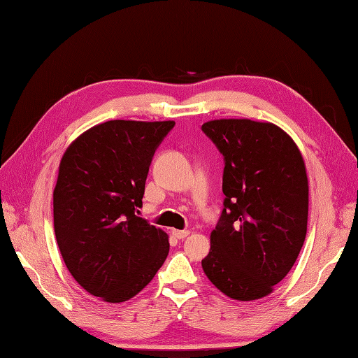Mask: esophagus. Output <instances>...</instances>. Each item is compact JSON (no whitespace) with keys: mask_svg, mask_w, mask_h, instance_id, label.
<instances>
[{"mask_svg":"<svg viewBox=\"0 0 358 358\" xmlns=\"http://www.w3.org/2000/svg\"><path fill=\"white\" fill-rule=\"evenodd\" d=\"M172 234H173V237L175 238H178V240H183V238H186L189 234H191V231H178V229H173L172 231Z\"/></svg>","mask_w":358,"mask_h":358,"instance_id":"obj_1","label":"esophagus"}]
</instances>
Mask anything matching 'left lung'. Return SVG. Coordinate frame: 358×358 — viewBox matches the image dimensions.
<instances>
[{
  "label": "left lung",
  "instance_id": "left-lung-1",
  "mask_svg": "<svg viewBox=\"0 0 358 358\" xmlns=\"http://www.w3.org/2000/svg\"><path fill=\"white\" fill-rule=\"evenodd\" d=\"M201 129L224 157L226 195L203 271L232 300L263 299L292 269L306 238L305 159L269 121L222 118Z\"/></svg>",
  "mask_w": 358,
  "mask_h": 358
}]
</instances>
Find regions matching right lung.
Wrapping results in <instances>:
<instances>
[{"mask_svg":"<svg viewBox=\"0 0 358 358\" xmlns=\"http://www.w3.org/2000/svg\"><path fill=\"white\" fill-rule=\"evenodd\" d=\"M175 121L110 120L77 136L62 157L53 227L66 268L90 295L131 300L169 254V235L135 215L155 149Z\"/></svg>","mask_w":358,"mask_h":358,"instance_id":"add662e5","label":"right lung"}]
</instances>
